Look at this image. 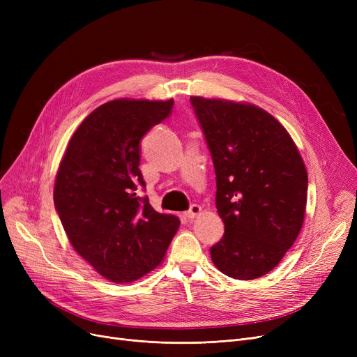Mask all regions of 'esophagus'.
Wrapping results in <instances>:
<instances>
[{
  "label": "esophagus",
  "mask_w": 357,
  "mask_h": 357,
  "mask_svg": "<svg viewBox=\"0 0 357 357\" xmlns=\"http://www.w3.org/2000/svg\"><path fill=\"white\" fill-rule=\"evenodd\" d=\"M201 213H202V208L199 207V205L194 204V205H191V208H190L188 211H186V213H185V215H186V217H188V218H191V220H192V218L198 217V215H199Z\"/></svg>",
  "instance_id": "esophagus-1"
}]
</instances>
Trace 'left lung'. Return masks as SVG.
<instances>
[{
    "instance_id": "left-lung-1",
    "label": "left lung",
    "mask_w": 357,
    "mask_h": 357,
    "mask_svg": "<svg viewBox=\"0 0 357 357\" xmlns=\"http://www.w3.org/2000/svg\"><path fill=\"white\" fill-rule=\"evenodd\" d=\"M217 175L215 207L226 233L215 268L250 280L278 266L303 229L308 174L287 128L245 101L191 97Z\"/></svg>"
}]
</instances>
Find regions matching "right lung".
I'll return each mask as SVG.
<instances>
[{"mask_svg":"<svg viewBox=\"0 0 357 357\" xmlns=\"http://www.w3.org/2000/svg\"><path fill=\"white\" fill-rule=\"evenodd\" d=\"M174 100L119 98L93 109L75 130L54 179L53 199L82 259L116 284L135 282L162 264L179 218L136 195L144 186L140 139L165 120Z\"/></svg>","mask_w":357,"mask_h":357,"instance_id":"right-lung-1","label":"right lung"}]
</instances>
